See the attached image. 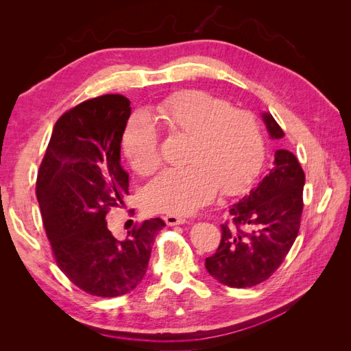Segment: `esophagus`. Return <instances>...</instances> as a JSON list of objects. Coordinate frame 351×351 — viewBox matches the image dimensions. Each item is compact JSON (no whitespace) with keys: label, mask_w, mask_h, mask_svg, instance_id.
Instances as JSON below:
<instances>
[{"label":"esophagus","mask_w":351,"mask_h":351,"mask_svg":"<svg viewBox=\"0 0 351 351\" xmlns=\"http://www.w3.org/2000/svg\"><path fill=\"white\" fill-rule=\"evenodd\" d=\"M167 226L169 227H174V226H180V224H186V218L183 217H178V215H165L164 217Z\"/></svg>","instance_id":"esophagus-1"}]
</instances>
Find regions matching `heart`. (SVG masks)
Here are the masks:
<instances>
[{
    "mask_svg": "<svg viewBox=\"0 0 351 351\" xmlns=\"http://www.w3.org/2000/svg\"><path fill=\"white\" fill-rule=\"evenodd\" d=\"M155 120L174 136L187 137L184 162L169 168L146 187L147 209L189 215L215 197L246 189L263 161V137L254 115L234 110L199 90H186L159 102ZM123 151L137 174H152L161 164L159 134L149 115L136 114L123 134Z\"/></svg>",
    "mask_w": 351,
    "mask_h": 351,
    "instance_id": "obj_1",
    "label": "heart"
}]
</instances>
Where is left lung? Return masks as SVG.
Listing matches in <instances>:
<instances>
[{
	"label": "left lung",
	"instance_id": "obj_1",
	"mask_svg": "<svg viewBox=\"0 0 351 351\" xmlns=\"http://www.w3.org/2000/svg\"><path fill=\"white\" fill-rule=\"evenodd\" d=\"M271 139L284 132L271 112H262ZM304 173L287 149L275 151L274 162L256 187L230 206L232 226L222 224L215 254L206 258V271L221 284L246 289L277 271L299 234L303 210Z\"/></svg>",
	"mask_w": 351,
	"mask_h": 351
}]
</instances>
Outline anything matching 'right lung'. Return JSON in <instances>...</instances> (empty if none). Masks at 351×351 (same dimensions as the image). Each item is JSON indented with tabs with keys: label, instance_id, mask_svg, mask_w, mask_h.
I'll use <instances>...</instances> for the list:
<instances>
[{
	"label": "right lung",
	"instance_id": "right-lung-1",
	"mask_svg": "<svg viewBox=\"0 0 351 351\" xmlns=\"http://www.w3.org/2000/svg\"><path fill=\"white\" fill-rule=\"evenodd\" d=\"M132 112L123 95H102L62 114L40 164L36 196L58 268L79 289L117 297L143 280L161 218L146 219L117 240L108 210L124 205L129 173L120 162Z\"/></svg>",
	"mask_w": 351,
	"mask_h": 351
}]
</instances>
